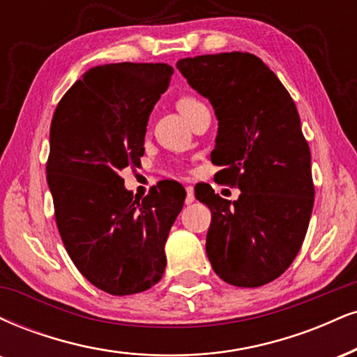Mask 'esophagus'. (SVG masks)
<instances>
[{"label": "esophagus", "instance_id": "esophagus-1", "mask_svg": "<svg viewBox=\"0 0 357 357\" xmlns=\"http://www.w3.org/2000/svg\"><path fill=\"white\" fill-rule=\"evenodd\" d=\"M195 203V190L192 188H186V204Z\"/></svg>", "mask_w": 357, "mask_h": 357}]
</instances>
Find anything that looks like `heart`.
Here are the masks:
<instances>
[{
	"instance_id": "obj_1",
	"label": "heart",
	"mask_w": 357,
	"mask_h": 357,
	"mask_svg": "<svg viewBox=\"0 0 357 357\" xmlns=\"http://www.w3.org/2000/svg\"><path fill=\"white\" fill-rule=\"evenodd\" d=\"M201 106H204L203 102L197 100V98L191 96V94H181V96L176 100V108L179 109V113H181L186 119L190 118L196 109H199Z\"/></svg>"
}]
</instances>
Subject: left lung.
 <instances>
[{"mask_svg":"<svg viewBox=\"0 0 357 357\" xmlns=\"http://www.w3.org/2000/svg\"><path fill=\"white\" fill-rule=\"evenodd\" d=\"M218 119L211 153L221 183L238 184L236 201L196 192L211 209L206 255L233 286L257 287L289 268L306 236L314 186L311 151L293 98L255 54L221 53L176 63Z\"/></svg>","mask_w":357,"mask_h":357,"instance_id":"1","label":"left lung"}]
</instances>
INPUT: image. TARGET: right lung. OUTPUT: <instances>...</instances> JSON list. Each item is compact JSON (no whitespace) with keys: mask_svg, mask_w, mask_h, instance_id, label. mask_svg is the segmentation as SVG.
<instances>
[{"mask_svg":"<svg viewBox=\"0 0 357 357\" xmlns=\"http://www.w3.org/2000/svg\"><path fill=\"white\" fill-rule=\"evenodd\" d=\"M174 70L165 63L94 66L59 101L50 130L48 186L59 234L79 273L105 293L156 284L186 191L165 183L135 199L119 176L139 165L149 114Z\"/></svg>","mask_w":357,"mask_h":357,"instance_id":"add662e5","label":"right lung"}]
</instances>
